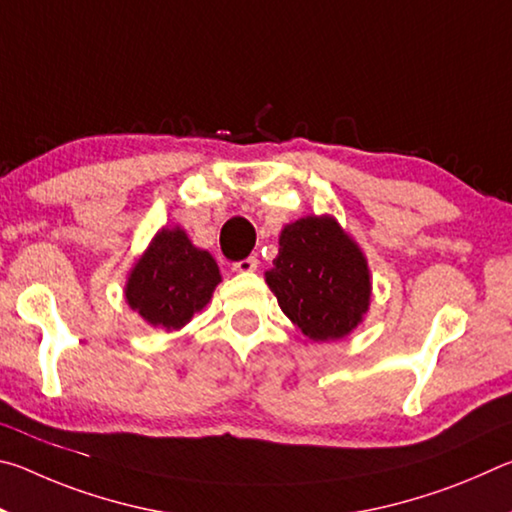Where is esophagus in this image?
<instances>
[{
    "label": "esophagus",
    "instance_id": "obj_1",
    "mask_svg": "<svg viewBox=\"0 0 512 512\" xmlns=\"http://www.w3.org/2000/svg\"><path fill=\"white\" fill-rule=\"evenodd\" d=\"M257 257H246V259H241V262H235L232 264V271L235 273H253V271H257Z\"/></svg>",
    "mask_w": 512,
    "mask_h": 512
}]
</instances>
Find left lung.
Instances as JSON below:
<instances>
[{
  "label": "left lung",
  "mask_w": 512,
  "mask_h": 512,
  "mask_svg": "<svg viewBox=\"0 0 512 512\" xmlns=\"http://www.w3.org/2000/svg\"><path fill=\"white\" fill-rule=\"evenodd\" d=\"M266 284L291 323L311 341L343 339L370 307L366 257L327 214L284 225Z\"/></svg>",
  "instance_id": "obj_1"
}]
</instances>
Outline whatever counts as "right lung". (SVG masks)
Wrapping results in <instances>:
<instances>
[{"instance_id":"1","label":"right lung","mask_w":512,"mask_h":512,"mask_svg":"<svg viewBox=\"0 0 512 512\" xmlns=\"http://www.w3.org/2000/svg\"><path fill=\"white\" fill-rule=\"evenodd\" d=\"M221 282L219 266L196 248L183 228H162L137 259L126 282V302L153 327H185L210 302Z\"/></svg>"}]
</instances>
